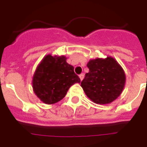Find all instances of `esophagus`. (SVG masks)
I'll use <instances>...</instances> for the list:
<instances>
[{
    "mask_svg": "<svg viewBox=\"0 0 147 147\" xmlns=\"http://www.w3.org/2000/svg\"><path fill=\"white\" fill-rule=\"evenodd\" d=\"M84 76H84V74H82L80 75V80H81V81L83 80V79H84Z\"/></svg>",
    "mask_w": 147,
    "mask_h": 147,
    "instance_id": "1",
    "label": "esophagus"
}]
</instances>
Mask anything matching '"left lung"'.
Here are the masks:
<instances>
[{"label":"left lung","instance_id":"8db88e82","mask_svg":"<svg viewBox=\"0 0 147 147\" xmlns=\"http://www.w3.org/2000/svg\"><path fill=\"white\" fill-rule=\"evenodd\" d=\"M81 87L87 96L96 104L107 105L115 101L122 93L126 82L124 71L113 57L90 59Z\"/></svg>","mask_w":147,"mask_h":147}]
</instances>
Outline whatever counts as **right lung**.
<instances>
[{
  "label": "right lung",
  "instance_id": "obj_1",
  "mask_svg": "<svg viewBox=\"0 0 147 147\" xmlns=\"http://www.w3.org/2000/svg\"><path fill=\"white\" fill-rule=\"evenodd\" d=\"M65 56H45L37 65L32 78V88L41 102L53 105L65 96L67 90L80 79L74 67L66 62Z\"/></svg>",
  "mask_w": 147,
  "mask_h": 147
}]
</instances>
